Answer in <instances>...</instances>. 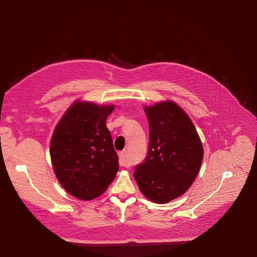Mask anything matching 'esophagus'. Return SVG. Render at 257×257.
Instances as JSON below:
<instances>
[{
  "mask_svg": "<svg viewBox=\"0 0 257 257\" xmlns=\"http://www.w3.org/2000/svg\"><path fill=\"white\" fill-rule=\"evenodd\" d=\"M119 160L122 167H129V162L127 160V151H122L121 153H119Z\"/></svg>",
  "mask_w": 257,
  "mask_h": 257,
  "instance_id": "esophagus-1",
  "label": "esophagus"
}]
</instances>
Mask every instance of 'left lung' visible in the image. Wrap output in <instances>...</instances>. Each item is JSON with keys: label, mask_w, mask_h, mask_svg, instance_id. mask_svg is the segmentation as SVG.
Masks as SVG:
<instances>
[{"label": "left lung", "mask_w": 257, "mask_h": 257, "mask_svg": "<svg viewBox=\"0 0 257 257\" xmlns=\"http://www.w3.org/2000/svg\"><path fill=\"white\" fill-rule=\"evenodd\" d=\"M144 112L150 124L149 152L133 176L145 197L164 204L192 185L203 148L191 119L173 100L146 105Z\"/></svg>", "instance_id": "1"}]
</instances>
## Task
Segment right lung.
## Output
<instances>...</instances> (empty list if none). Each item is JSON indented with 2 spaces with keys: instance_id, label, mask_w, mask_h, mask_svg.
<instances>
[{
  "instance_id": "right-lung-1",
  "label": "right lung",
  "mask_w": 257,
  "mask_h": 257,
  "mask_svg": "<svg viewBox=\"0 0 257 257\" xmlns=\"http://www.w3.org/2000/svg\"><path fill=\"white\" fill-rule=\"evenodd\" d=\"M115 108L76 100L58 122L50 145L55 175L72 196L90 200L102 194L119 170L105 120Z\"/></svg>"
}]
</instances>
